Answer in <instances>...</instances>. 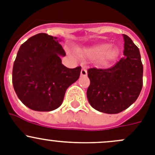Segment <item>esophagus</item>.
Returning <instances> with one entry per match:
<instances>
[{
	"label": "esophagus",
	"mask_w": 155,
	"mask_h": 155,
	"mask_svg": "<svg viewBox=\"0 0 155 155\" xmlns=\"http://www.w3.org/2000/svg\"><path fill=\"white\" fill-rule=\"evenodd\" d=\"M87 69L85 68H83L81 69V76H87Z\"/></svg>",
	"instance_id": "esophagus-1"
}]
</instances>
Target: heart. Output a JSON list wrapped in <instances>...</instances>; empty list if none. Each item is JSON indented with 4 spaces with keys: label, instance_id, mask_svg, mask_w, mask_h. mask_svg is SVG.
Segmentation results:
<instances>
[{
    "label": "heart",
    "instance_id": "obj_1",
    "mask_svg": "<svg viewBox=\"0 0 155 155\" xmlns=\"http://www.w3.org/2000/svg\"><path fill=\"white\" fill-rule=\"evenodd\" d=\"M110 44L101 43L90 47V48H84L82 51V53L90 58H97V57L101 56L102 60L106 61V60H110L115 58L117 54L116 48H110Z\"/></svg>",
    "mask_w": 155,
    "mask_h": 155
}]
</instances>
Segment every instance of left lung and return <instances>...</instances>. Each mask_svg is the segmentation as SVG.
I'll list each match as a JSON object with an SVG mask.
<instances>
[{
  "instance_id": "obj_1",
  "label": "left lung",
  "mask_w": 155,
  "mask_h": 155,
  "mask_svg": "<svg viewBox=\"0 0 155 155\" xmlns=\"http://www.w3.org/2000/svg\"><path fill=\"white\" fill-rule=\"evenodd\" d=\"M124 57L109 68L88 69L91 84L87 91L94 109L116 114L129 108L137 100L143 84V65L138 47L123 34Z\"/></svg>"
}]
</instances>
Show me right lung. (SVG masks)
Listing matches in <instances>:
<instances>
[{"label":"right lung","mask_w":155,"mask_h":155,"mask_svg":"<svg viewBox=\"0 0 155 155\" xmlns=\"http://www.w3.org/2000/svg\"><path fill=\"white\" fill-rule=\"evenodd\" d=\"M61 41L46 33H39L19 48L14 63L12 82L20 101L35 111L58 108L66 90L79 78L81 68H68L61 64L65 51Z\"/></svg>","instance_id":"right-lung-1"}]
</instances>
